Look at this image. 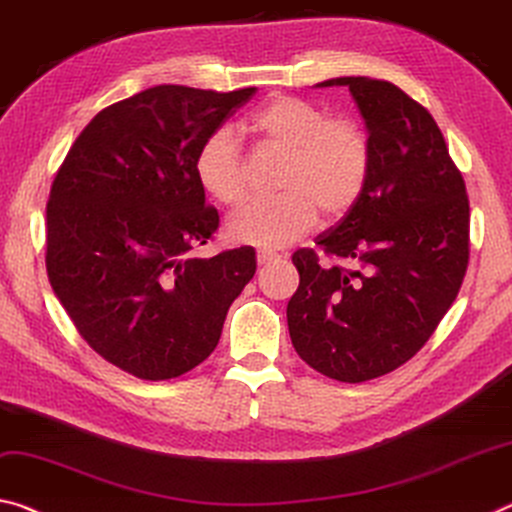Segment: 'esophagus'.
<instances>
[{
	"label": "esophagus",
	"mask_w": 512,
	"mask_h": 512,
	"mask_svg": "<svg viewBox=\"0 0 512 512\" xmlns=\"http://www.w3.org/2000/svg\"><path fill=\"white\" fill-rule=\"evenodd\" d=\"M280 257H285V255L275 253V250H257V264L259 266L271 264V262H275V259H280Z\"/></svg>",
	"instance_id": "esophagus-1"
}]
</instances>
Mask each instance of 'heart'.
Wrapping results in <instances>:
<instances>
[{
    "label": "heart",
    "mask_w": 512,
    "mask_h": 512,
    "mask_svg": "<svg viewBox=\"0 0 512 512\" xmlns=\"http://www.w3.org/2000/svg\"><path fill=\"white\" fill-rule=\"evenodd\" d=\"M259 141L287 152L278 198L253 200L227 223L246 246L280 248L298 241L319 221L346 216L358 205L371 175V136L358 118L330 116L310 100L275 95L246 120ZM193 173L207 196L234 207L246 198L248 166L232 129L218 127L200 141Z\"/></svg>",
    "instance_id": "heart-1"
}]
</instances>
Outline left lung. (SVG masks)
<instances>
[{"mask_svg": "<svg viewBox=\"0 0 512 512\" xmlns=\"http://www.w3.org/2000/svg\"><path fill=\"white\" fill-rule=\"evenodd\" d=\"M371 136V175L351 212L291 257V344L312 369L364 383L415 358L456 300L469 264V198L440 127L385 79L339 77Z\"/></svg>", "mask_w": 512, "mask_h": 512, "instance_id": "8db88e82", "label": "left lung"}]
</instances>
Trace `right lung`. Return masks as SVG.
Wrapping results in <instances>:
<instances>
[{
	"label": "right lung",
	"instance_id": "obj_1",
	"mask_svg": "<svg viewBox=\"0 0 512 512\" xmlns=\"http://www.w3.org/2000/svg\"><path fill=\"white\" fill-rule=\"evenodd\" d=\"M255 91L152 86L97 113L54 177L47 278L86 344L136 378H177L207 360L253 280L255 248L191 250L218 230L193 157Z\"/></svg>",
	"mask_w": 512,
	"mask_h": 512
}]
</instances>
